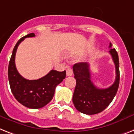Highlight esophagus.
Returning a JSON list of instances; mask_svg holds the SVG:
<instances>
[{
  "instance_id": "1",
  "label": "esophagus",
  "mask_w": 134,
  "mask_h": 134,
  "mask_svg": "<svg viewBox=\"0 0 134 134\" xmlns=\"http://www.w3.org/2000/svg\"><path fill=\"white\" fill-rule=\"evenodd\" d=\"M72 74H73V71H72V69L70 67H68L66 70V75L67 76H72Z\"/></svg>"
}]
</instances>
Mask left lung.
<instances>
[{
  "instance_id": "1",
  "label": "left lung",
  "mask_w": 134,
  "mask_h": 134,
  "mask_svg": "<svg viewBox=\"0 0 134 134\" xmlns=\"http://www.w3.org/2000/svg\"><path fill=\"white\" fill-rule=\"evenodd\" d=\"M109 48H112L110 43ZM115 67V80L107 88H98L94 85L91 78L90 65L86 62L75 64L72 67L76 80V86L72 96L74 106L77 111L87 115L97 114L109 105L117 93L120 82L119 59L115 49H110Z\"/></svg>"
}]
</instances>
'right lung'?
<instances>
[{
  "instance_id": "1",
  "label": "right lung",
  "mask_w": 134,
  "mask_h": 134,
  "mask_svg": "<svg viewBox=\"0 0 134 134\" xmlns=\"http://www.w3.org/2000/svg\"><path fill=\"white\" fill-rule=\"evenodd\" d=\"M35 37V34L31 33L18 41L9 61L8 78L12 92L19 103L30 109H40L52 100L55 88L65 79L66 72L52 70L44 77L35 80L25 79L19 73L15 65L17 48L25 38Z\"/></svg>"
}]
</instances>
